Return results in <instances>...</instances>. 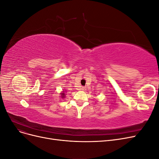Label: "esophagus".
<instances>
[{"instance_id": "esophagus-1", "label": "esophagus", "mask_w": 159, "mask_h": 159, "mask_svg": "<svg viewBox=\"0 0 159 159\" xmlns=\"http://www.w3.org/2000/svg\"><path fill=\"white\" fill-rule=\"evenodd\" d=\"M80 89L84 91V90H85V87H81V88H80Z\"/></svg>"}]
</instances>
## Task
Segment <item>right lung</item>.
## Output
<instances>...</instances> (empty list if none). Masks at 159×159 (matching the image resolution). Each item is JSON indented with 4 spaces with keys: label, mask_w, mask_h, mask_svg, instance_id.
Instances as JSON below:
<instances>
[{
    "label": "right lung",
    "mask_w": 159,
    "mask_h": 159,
    "mask_svg": "<svg viewBox=\"0 0 159 159\" xmlns=\"http://www.w3.org/2000/svg\"><path fill=\"white\" fill-rule=\"evenodd\" d=\"M66 90H63L61 91V92L60 93V97H61V99H64L65 98V97H66Z\"/></svg>",
    "instance_id": "1"
}]
</instances>
